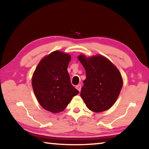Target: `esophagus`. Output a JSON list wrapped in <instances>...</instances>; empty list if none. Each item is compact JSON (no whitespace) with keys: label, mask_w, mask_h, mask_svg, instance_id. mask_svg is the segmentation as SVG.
<instances>
[{"label":"esophagus","mask_w":149,"mask_h":149,"mask_svg":"<svg viewBox=\"0 0 149 149\" xmlns=\"http://www.w3.org/2000/svg\"><path fill=\"white\" fill-rule=\"evenodd\" d=\"M76 88H77L79 92H80V91H81V85H80V84L77 85V86H76Z\"/></svg>","instance_id":"1"}]
</instances>
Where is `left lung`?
Instances as JSON below:
<instances>
[{
  "mask_svg": "<svg viewBox=\"0 0 149 149\" xmlns=\"http://www.w3.org/2000/svg\"><path fill=\"white\" fill-rule=\"evenodd\" d=\"M86 70L80 96L94 112L106 111L116 102L123 86L121 73L110 61L102 55L78 57Z\"/></svg>",
  "mask_w": 149,
  "mask_h": 149,
  "instance_id": "1",
  "label": "left lung"
}]
</instances>
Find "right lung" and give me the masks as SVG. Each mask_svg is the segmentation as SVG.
I'll return each mask as SVG.
<instances>
[{
	"instance_id": "1",
	"label": "right lung",
	"mask_w": 149,
	"mask_h": 149,
	"mask_svg": "<svg viewBox=\"0 0 149 149\" xmlns=\"http://www.w3.org/2000/svg\"><path fill=\"white\" fill-rule=\"evenodd\" d=\"M69 54L55 51L39 63L32 77V87L41 106L52 113L64 110L79 91L71 84L67 71Z\"/></svg>"
}]
</instances>
